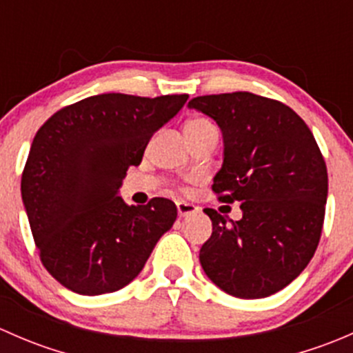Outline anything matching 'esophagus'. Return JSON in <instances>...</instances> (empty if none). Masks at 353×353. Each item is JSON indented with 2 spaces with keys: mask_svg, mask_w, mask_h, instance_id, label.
I'll use <instances>...</instances> for the list:
<instances>
[{
  "mask_svg": "<svg viewBox=\"0 0 353 353\" xmlns=\"http://www.w3.org/2000/svg\"><path fill=\"white\" fill-rule=\"evenodd\" d=\"M177 213H179V216H190V215H194V213L199 212L198 206H194L193 203H188V201H177Z\"/></svg>",
  "mask_w": 353,
  "mask_h": 353,
  "instance_id": "34e87169",
  "label": "esophagus"
}]
</instances>
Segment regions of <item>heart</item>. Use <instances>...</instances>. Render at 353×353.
Returning a JSON list of instances; mask_svg holds the SVG:
<instances>
[{
    "instance_id": "obj_1",
    "label": "heart",
    "mask_w": 353,
    "mask_h": 353,
    "mask_svg": "<svg viewBox=\"0 0 353 353\" xmlns=\"http://www.w3.org/2000/svg\"><path fill=\"white\" fill-rule=\"evenodd\" d=\"M206 130H215L212 121H208L206 117H194V119L188 121L186 126H184V133H186V131H190V133H198V131Z\"/></svg>"
}]
</instances>
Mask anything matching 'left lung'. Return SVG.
<instances>
[{"mask_svg":"<svg viewBox=\"0 0 353 353\" xmlns=\"http://www.w3.org/2000/svg\"><path fill=\"white\" fill-rule=\"evenodd\" d=\"M188 108L219 124L223 163L212 190L243 210L230 223L203 210L213 232L199 263L227 294L268 297L297 279L318 248L328 198L321 150L307 124L273 99L234 92L194 97Z\"/></svg>","mask_w":353,"mask_h":353,"instance_id":"obj_1","label":"left lung"}]
</instances>
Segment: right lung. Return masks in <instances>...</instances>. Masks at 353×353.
<instances>
[{"instance_id":"1","label":"right lung","mask_w":353,"mask_h":353,"mask_svg":"<svg viewBox=\"0 0 353 353\" xmlns=\"http://www.w3.org/2000/svg\"><path fill=\"white\" fill-rule=\"evenodd\" d=\"M190 95H92L52 114L32 141L22 199L41 261L81 295L126 287L172 227L170 199L128 206L119 188Z\"/></svg>"}]
</instances>
